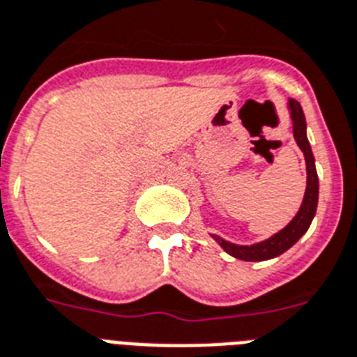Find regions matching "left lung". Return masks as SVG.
<instances>
[{
  "instance_id": "1",
  "label": "left lung",
  "mask_w": 357,
  "mask_h": 357,
  "mask_svg": "<svg viewBox=\"0 0 357 357\" xmlns=\"http://www.w3.org/2000/svg\"><path fill=\"white\" fill-rule=\"evenodd\" d=\"M288 108L289 113H291V121H294V137L297 144H299V149L303 150L304 159H306V174L308 176H306V192H304L303 205H301L299 213L295 214V218L282 231L273 234L271 238L259 242V244L236 245L213 234V238L224 248L225 253H229L234 259L245 260V262H260V260H269L279 257L284 251H288L308 231L310 224H312V220L315 216V211H317L319 179H317V170H315L314 153H312L308 137H306V119H304L301 104L295 98H289Z\"/></svg>"
}]
</instances>
